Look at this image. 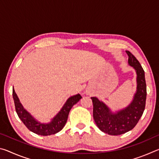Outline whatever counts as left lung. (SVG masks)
I'll return each mask as SVG.
<instances>
[{
	"mask_svg": "<svg viewBox=\"0 0 159 159\" xmlns=\"http://www.w3.org/2000/svg\"><path fill=\"white\" fill-rule=\"evenodd\" d=\"M128 64L137 74V90L130 104L125 108L112 112L109 107L95 97H92L93 118L100 130L111 135H118L131 130L138 123L144 111L147 98V85L144 71L139 61L129 51Z\"/></svg>",
	"mask_w": 159,
	"mask_h": 159,
	"instance_id": "left-lung-1",
	"label": "left lung"
}]
</instances>
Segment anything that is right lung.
Masks as SVG:
<instances>
[{"label": "right lung", "mask_w": 159, "mask_h": 159, "mask_svg": "<svg viewBox=\"0 0 159 159\" xmlns=\"http://www.w3.org/2000/svg\"><path fill=\"white\" fill-rule=\"evenodd\" d=\"M12 96L13 99H14L16 112H17L18 116L21 121L29 130L43 136L56 134L61 130H62L66 123L70 110L74 104H76L82 98L80 94L70 97L65 102V104H64L60 111L56 114L55 116L52 118L51 121L44 123L37 120L30 113L24 108L15 93L14 88L12 90Z\"/></svg>", "instance_id": "right-lung-1"}]
</instances>
